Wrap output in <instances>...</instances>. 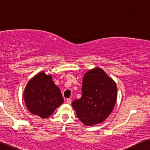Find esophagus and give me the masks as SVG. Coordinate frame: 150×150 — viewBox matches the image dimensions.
Wrapping results in <instances>:
<instances>
[{"mask_svg": "<svg viewBox=\"0 0 150 150\" xmlns=\"http://www.w3.org/2000/svg\"><path fill=\"white\" fill-rule=\"evenodd\" d=\"M67 103L68 104H71V99H67Z\"/></svg>", "mask_w": 150, "mask_h": 150, "instance_id": "34e87169", "label": "esophagus"}]
</instances>
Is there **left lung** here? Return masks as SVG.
<instances>
[{"label": "left lung", "mask_w": 150, "mask_h": 150, "mask_svg": "<svg viewBox=\"0 0 150 150\" xmlns=\"http://www.w3.org/2000/svg\"><path fill=\"white\" fill-rule=\"evenodd\" d=\"M81 92V98L72 102L79 120L87 126L105 121L117 101L115 81L102 69L94 68L83 76Z\"/></svg>", "instance_id": "obj_1"}]
</instances>
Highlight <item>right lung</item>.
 <instances>
[{"label":"right lung","instance_id":"add662e5","mask_svg":"<svg viewBox=\"0 0 150 150\" xmlns=\"http://www.w3.org/2000/svg\"><path fill=\"white\" fill-rule=\"evenodd\" d=\"M23 97L28 110L42 119L50 117L64 102L60 90L53 82L51 75L44 71L30 79Z\"/></svg>","mask_w":150,"mask_h":150}]
</instances>
